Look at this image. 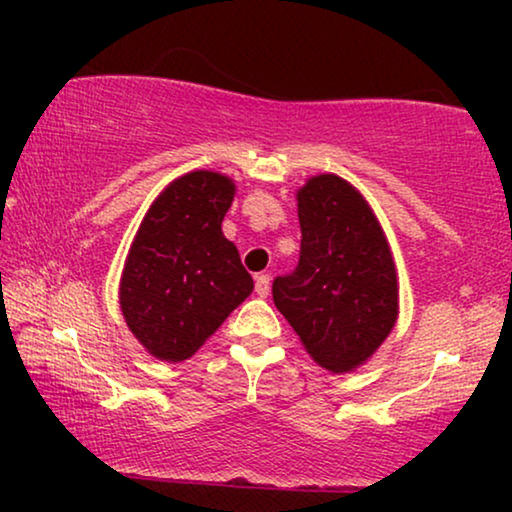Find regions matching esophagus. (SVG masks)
<instances>
[{
	"instance_id": "esophagus-1",
	"label": "esophagus",
	"mask_w": 512,
	"mask_h": 512,
	"mask_svg": "<svg viewBox=\"0 0 512 512\" xmlns=\"http://www.w3.org/2000/svg\"><path fill=\"white\" fill-rule=\"evenodd\" d=\"M256 293L265 298L270 293V275H258L256 277Z\"/></svg>"
}]
</instances>
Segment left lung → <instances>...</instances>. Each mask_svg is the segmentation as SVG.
<instances>
[{
    "label": "left lung",
    "instance_id": "obj_1",
    "mask_svg": "<svg viewBox=\"0 0 512 512\" xmlns=\"http://www.w3.org/2000/svg\"><path fill=\"white\" fill-rule=\"evenodd\" d=\"M300 258L272 282L277 310L321 368L347 373L387 340L398 317L394 258L363 195L335 174L296 193Z\"/></svg>",
    "mask_w": 512,
    "mask_h": 512
}]
</instances>
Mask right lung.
<instances>
[{"instance_id":"obj_1","label":"right lung","mask_w":512,"mask_h":512,"mask_svg":"<svg viewBox=\"0 0 512 512\" xmlns=\"http://www.w3.org/2000/svg\"><path fill=\"white\" fill-rule=\"evenodd\" d=\"M233 179L195 170L153 200L132 240L121 277V312L146 352L184 361L205 345L254 291L221 221Z\"/></svg>"}]
</instances>
